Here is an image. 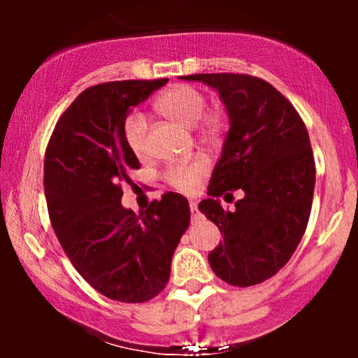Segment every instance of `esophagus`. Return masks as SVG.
I'll return each mask as SVG.
<instances>
[{"instance_id": "obj_1", "label": "esophagus", "mask_w": 358, "mask_h": 358, "mask_svg": "<svg viewBox=\"0 0 358 358\" xmlns=\"http://www.w3.org/2000/svg\"><path fill=\"white\" fill-rule=\"evenodd\" d=\"M190 212H192V219H193V220H195L196 217L200 215L199 205H196V202H190Z\"/></svg>"}]
</instances>
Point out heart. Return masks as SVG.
Wrapping results in <instances>:
<instances>
[{"mask_svg":"<svg viewBox=\"0 0 358 358\" xmlns=\"http://www.w3.org/2000/svg\"><path fill=\"white\" fill-rule=\"evenodd\" d=\"M205 96L199 89L192 85H173L163 92L155 102V109L159 114L171 119L176 124L193 127L202 117L205 110ZM225 126V117L222 113H210L203 117L202 129L207 136H217ZM127 145L134 155L146 156L148 153V122L141 114H134L126 124ZM210 163L205 156H195L187 162L176 163L166 171V180L171 187L180 192H193L199 185L200 178L207 173Z\"/></svg>","mask_w":358,"mask_h":358,"instance_id":"b5f03b06","label":"heart"}]
</instances>
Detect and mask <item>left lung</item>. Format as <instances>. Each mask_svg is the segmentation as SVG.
Listing matches in <instances>:
<instances>
[{"label":"left lung","instance_id":"obj_1","mask_svg":"<svg viewBox=\"0 0 358 358\" xmlns=\"http://www.w3.org/2000/svg\"><path fill=\"white\" fill-rule=\"evenodd\" d=\"M180 79L217 90L229 116L208 199L199 203L224 234L208 264L229 285H259L289 261L306 231L315 190L306 126L293 104L257 77L195 73ZM232 189L244 191L245 199L236 211H224L216 196Z\"/></svg>","mask_w":358,"mask_h":358}]
</instances>
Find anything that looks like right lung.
Masks as SVG:
<instances>
[{
    "label": "right lung",
    "mask_w": 358,
    "mask_h": 358,
    "mask_svg": "<svg viewBox=\"0 0 358 358\" xmlns=\"http://www.w3.org/2000/svg\"><path fill=\"white\" fill-rule=\"evenodd\" d=\"M166 82L85 89L62 114L45 153V199L60 245L94 289L122 303H145L166 286L190 224L188 200L180 193H165L139 215L121 203V183L139 168L126 117Z\"/></svg>",
    "instance_id": "1"
}]
</instances>
